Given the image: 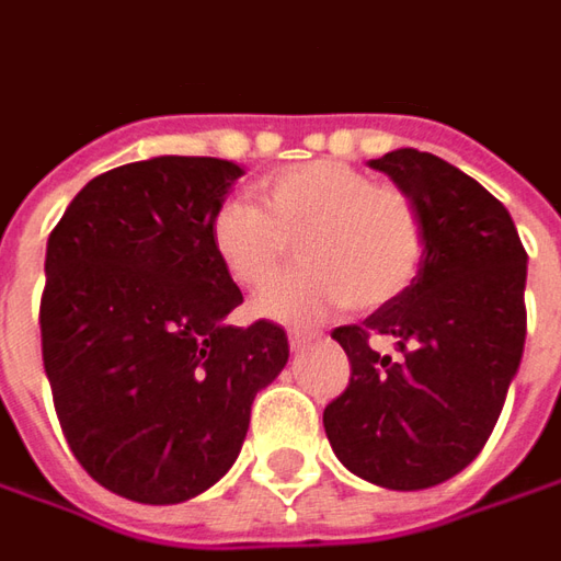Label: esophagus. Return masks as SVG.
<instances>
[{
    "mask_svg": "<svg viewBox=\"0 0 561 561\" xmlns=\"http://www.w3.org/2000/svg\"><path fill=\"white\" fill-rule=\"evenodd\" d=\"M305 345H308V335L305 332H289V347L293 351H302Z\"/></svg>",
    "mask_w": 561,
    "mask_h": 561,
    "instance_id": "1",
    "label": "esophagus"
}]
</instances>
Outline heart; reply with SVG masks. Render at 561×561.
I'll return each mask as SVG.
<instances>
[{"label": "heart", "mask_w": 561, "mask_h": 561, "mask_svg": "<svg viewBox=\"0 0 561 561\" xmlns=\"http://www.w3.org/2000/svg\"><path fill=\"white\" fill-rule=\"evenodd\" d=\"M259 201H222L210 219L216 262L243 289L268 284L296 241L302 268L259 293V318L311 327L342 305L369 311L419 274L424 226L415 204L363 170L342 161L277 170L259 185Z\"/></svg>", "instance_id": "obj_1"}]
</instances>
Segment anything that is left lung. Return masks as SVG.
Segmentation results:
<instances>
[{"mask_svg": "<svg viewBox=\"0 0 561 561\" xmlns=\"http://www.w3.org/2000/svg\"><path fill=\"white\" fill-rule=\"evenodd\" d=\"M424 226L412 284L376 314L332 330L351 381L323 409L335 458L360 480L419 492L461 473L492 436L525 345V247L507 207L449 161L373 158ZM388 334L391 362L371 347Z\"/></svg>", "mask_w": 561, "mask_h": 561, "instance_id": "8db88e82", "label": "left lung"}]
</instances>
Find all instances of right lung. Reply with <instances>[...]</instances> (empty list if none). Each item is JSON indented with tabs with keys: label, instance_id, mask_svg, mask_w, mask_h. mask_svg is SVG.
Segmentation results:
<instances>
[{
	"label": "right lung",
	"instance_id": "obj_1",
	"mask_svg": "<svg viewBox=\"0 0 561 561\" xmlns=\"http://www.w3.org/2000/svg\"><path fill=\"white\" fill-rule=\"evenodd\" d=\"M243 168L161 156L106 170L54 226L42 360L69 449L103 489L180 504L234 465L250 405L287 366L272 320L231 327L241 289L210 219Z\"/></svg>",
	"mask_w": 561,
	"mask_h": 561
}]
</instances>
